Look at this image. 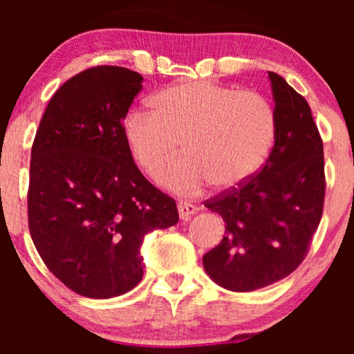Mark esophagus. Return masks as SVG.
Returning a JSON list of instances; mask_svg holds the SVG:
<instances>
[{
  "mask_svg": "<svg viewBox=\"0 0 354 354\" xmlns=\"http://www.w3.org/2000/svg\"><path fill=\"white\" fill-rule=\"evenodd\" d=\"M198 208L194 205H191V203H178V213H180V218L183 221H188V219L193 216L194 213H196Z\"/></svg>",
  "mask_w": 354,
  "mask_h": 354,
  "instance_id": "1",
  "label": "esophagus"
}]
</instances>
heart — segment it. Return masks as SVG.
<instances>
[{
  "instance_id": "1",
  "label": "heart",
  "mask_w": 354,
  "mask_h": 354,
  "mask_svg": "<svg viewBox=\"0 0 354 354\" xmlns=\"http://www.w3.org/2000/svg\"><path fill=\"white\" fill-rule=\"evenodd\" d=\"M153 113L131 111L123 124L126 148L154 178L178 153L185 156L161 174L166 188L198 194L213 183L231 191L265 165L276 138V113L256 91L211 81H186L151 98Z\"/></svg>"
}]
</instances>
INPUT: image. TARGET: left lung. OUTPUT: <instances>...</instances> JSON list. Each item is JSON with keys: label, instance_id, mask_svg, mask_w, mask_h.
Listing matches in <instances>:
<instances>
[{"label": "left lung", "instance_id": "8db88e82", "mask_svg": "<svg viewBox=\"0 0 354 354\" xmlns=\"http://www.w3.org/2000/svg\"><path fill=\"white\" fill-rule=\"evenodd\" d=\"M268 78L276 113L273 149L256 176L205 205L226 228L203 266L214 283L238 293L293 273L323 214V141L310 104L279 75L270 71Z\"/></svg>", "mask_w": 354, "mask_h": 354}]
</instances>
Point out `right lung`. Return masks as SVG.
<instances>
[{
	"mask_svg": "<svg viewBox=\"0 0 354 354\" xmlns=\"http://www.w3.org/2000/svg\"><path fill=\"white\" fill-rule=\"evenodd\" d=\"M141 83L121 66L73 76L48 103L31 149V238L48 270L86 298L133 290L146 234L178 223L176 203L141 174L124 143Z\"/></svg>",
	"mask_w": 354,
	"mask_h": 354,
	"instance_id": "1",
	"label": "right lung"
}]
</instances>
